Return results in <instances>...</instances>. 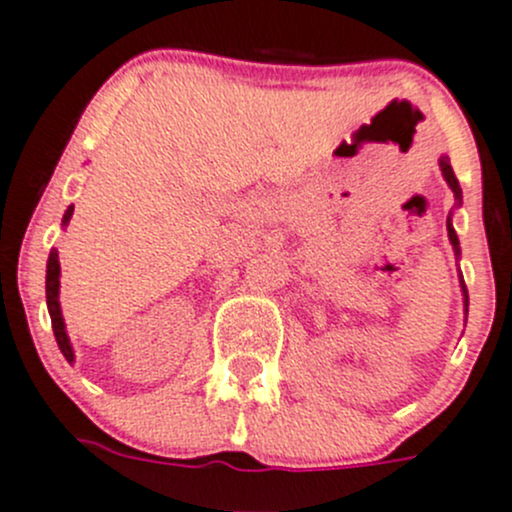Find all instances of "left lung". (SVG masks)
I'll use <instances>...</instances> for the list:
<instances>
[{"label":"left lung","mask_w":512,"mask_h":512,"mask_svg":"<svg viewBox=\"0 0 512 512\" xmlns=\"http://www.w3.org/2000/svg\"><path fill=\"white\" fill-rule=\"evenodd\" d=\"M441 170H443V178L448 180V185H451V190H453V193H456V198L461 200V185H458L456 175H453V168H451V163H448V158H446V156L441 158ZM446 227H448V237H451V245H453V250H456V252H461V250H458V235H456V230H453L451 220H448ZM463 294H466V307H468V289H466V285H463Z\"/></svg>","instance_id":"1"}]
</instances>
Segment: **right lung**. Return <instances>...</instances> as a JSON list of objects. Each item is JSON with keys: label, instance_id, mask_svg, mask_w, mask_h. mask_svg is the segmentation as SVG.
Returning <instances> with one entry per match:
<instances>
[{"label": "right lung", "instance_id": "1", "mask_svg": "<svg viewBox=\"0 0 512 512\" xmlns=\"http://www.w3.org/2000/svg\"><path fill=\"white\" fill-rule=\"evenodd\" d=\"M71 215H74V205H69V210L64 213V225L69 223ZM59 252L51 250L49 262H46V307H49L51 314V327H54V337L56 344H59L61 354L66 356V361H74V349H71L69 337H66L64 329V317H61V307H59Z\"/></svg>", "mask_w": 512, "mask_h": 512}]
</instances>
